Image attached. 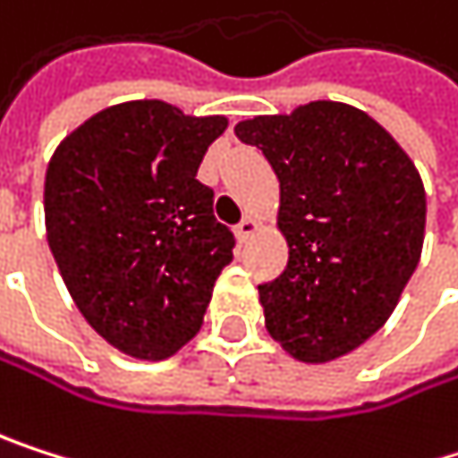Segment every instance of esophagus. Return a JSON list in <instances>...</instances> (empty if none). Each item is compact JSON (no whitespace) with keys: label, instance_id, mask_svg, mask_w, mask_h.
Wrapping results in <instances>:
<instances>
[{"label":"esophagus","instance_id":"obj_1","mask_svg":"<svg viewBox=\"0 0 458 458\" xmlns=\"http://www.w3.org/2000/svg\"><path fill=\"white\" fill-rule=\"evenodd\" d=\"M258 227H260V225H258L255 216H244V219L236 225V236H239V242H250V239L258 233Z\"/></svg>","mask_w":458,"mask_h":458}]
</instances>
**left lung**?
<instances>
[{
  "label": "left lung",
  "mask_w": 458,
  "mask_h": 458,
  "mask_svg": "<svg viewBox=\"0 0 458 458\" xmlns=\"http://www.w3.org/2000/svg\"><path fill=\"white\" fill-rule=\"evenodd\" d=\"M236 136L279 176L290 260L258 287L271 338L309 365L354 352L386 325L421 258L427 192L413 160L344 101L258 114Z\"/></svg>",
  "instance_id": "obj_1"
}]
</instances>
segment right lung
I'll return each instance as SVG.
<instances>
[{
  "label": "right lung",
  "instance_id": "right-lung-1",
  "mask_svg": "<svg viewBox=\"0 0 458 458\" xmlns=\"http://www.w3.org/2000/svg\"><path fill=\"white\" fill-rule=\"evenodd\" d=\"M227 117L139 98L77 125L45 174V231L85 322L136 360L176 354L203 325L233 233L195 179Z\"/></svg>",
  "mask_w": 458,
  "mask_h": 458
}]
</instances>
